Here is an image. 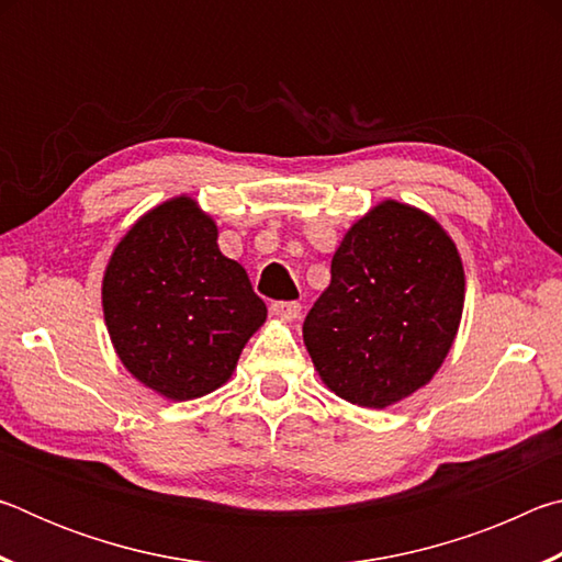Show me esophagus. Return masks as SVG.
<instances>
[{"label":"esophagus","mask_w":562,"mask_h":562,"mask_svg":"<svg viewBox=\"0 0 562 562\" xmlns=\"http://www.w3.org/2000/svg\"><path fill=\"white\" fill-rule=\"evenodd\" d=\"M270 312L274 317H280V319H297L300 317V312H302V304L300 302H294V300H278V302H272L270 304Z\"/></svg>","instance_id":"obj_1"}]
</instances>
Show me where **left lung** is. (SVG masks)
<instances>
[{"mask_svg": "<svg viewBox=\"0 0 562 562\" xmlns=\"http://www.w3.org/2000/svg\"><path fill=\"white\" fill-rule=\"evenodd\" d=\"M461 310L463 268L451 237L426 213L386 201L337 247L302 337L331 392L384 408L441 367Z\"/></svg>", "mask_w": 562, "mask_h": 562, "instance_id": "left-lung-1", "label": "left lung"}]
</instances>
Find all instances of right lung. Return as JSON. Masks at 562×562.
<instances>
[{"instance_id": "obj_1", "label": "right lung", "mask_w": 562, "mask_h": 562, "mask_svg": "<svg viewBox=\"0 0 562 562\" xmlns=\"http://www.w3.org/2000/svg\"><path fill=\"white\" fill-rule=\"evenodd\" d=\"M103 317L128 372L186 402L233 374L268 307L243 265L217 250L211 217L176 198L119 243L103 278Z\"/></svg>"}]
</instances>
